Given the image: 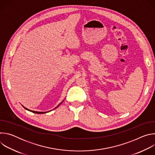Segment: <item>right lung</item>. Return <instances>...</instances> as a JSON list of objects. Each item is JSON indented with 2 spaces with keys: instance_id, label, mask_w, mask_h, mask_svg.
Listing matches in <instances>:
<instances>
[{
  "instance_id": "obj_1",
  "label": "right lung",
  "mask_w": 155,
  "mask_h": 155,
  "mask_svg": "<svg viewBox=\"0 0 155 155\" xmlns=\"http://www.w3.org/2000/svg\"><path fill=\"white\" fill-rule=\"evenodd\" d=\"M63 102V101H62ZM62 102H61L56 108H54V109L55 108H58L59 105H60V104ZM23 107L26 109V110H28V111H30V112H32V113H35V114H45V113H47V112H50V111H49V112H35V111H33V110H29V109H28V108H26V107H25L24 106H23Z\"/></svg>"
}]
</instances>
